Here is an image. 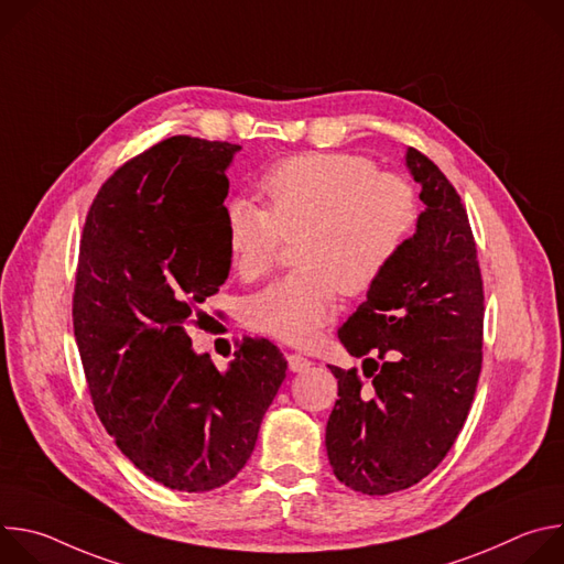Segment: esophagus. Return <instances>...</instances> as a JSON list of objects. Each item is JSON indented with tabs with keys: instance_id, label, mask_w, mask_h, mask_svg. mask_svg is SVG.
I'll list each match as a JSON object with an SVG mask.
<instances>
[{
	"instance_id": "obj_1",
	"label": "esophagus",
	"mask_w": 564,
	"mask_h": 564,
	"mask_svg": "<svg viewBox=\"0 0 564 564\" xmlns=\"http://www.w3.org/2000/svg\"><path fill=\"white\" fill-rule=\"evenodd\" d=\"M288 366H290L292 372H303V370H307L312 366V361L307 357H303V355L292 352V355H288Z\"/></svg>"
}]
</instances>
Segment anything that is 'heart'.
<instances>
[{
    "label": "heart",
    "mask_w": 564,
    "mask_h": 564,
    "mask_svg": "<svg viewBox=\"0 0 564 564\" xmlns=\"http://www.w3.org/2000/svg\"><path fill=\"white\" fill-rule=\"evenodd\" d=\"M268 209L246 196L225 207L231 265L243 281L265 276L281 236L296 243V272L257 292L246 321L292 346L312 344L335 316L341 292H366L404 250L420 218L413 185L364 155L314 151L265 172Z\"/></svg>",
    "instance_id": "b5f03b06"
}]
</instances>
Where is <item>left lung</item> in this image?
Instances as JSON below:
<instances>
[{"label":"left lung","mask_w":564,"mask_h":564,"mask_svg":"<svg viewBox=\"0 0 564 564\" xmlns=\"http://www.w3.org/2000/svg\"><path fill=\"white\" fill-rule=\"evenodd\" d=\"M406 167L426 209L339 330L372 383L364 388L355 368L330 366L339 399L326 426L328 459L339 481L366 496L409 489L446 457L481 370L485 292L466 209L413 147Z\"/></svg>","instance_id":"8db88e82"}]
</instances>
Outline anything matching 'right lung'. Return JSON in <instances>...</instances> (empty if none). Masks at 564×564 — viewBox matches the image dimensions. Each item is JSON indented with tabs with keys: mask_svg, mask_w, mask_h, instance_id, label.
<instances>
[{
	"mask_svg": "<svg viewBox=\"0 0 564 564\" xmlns=\"http://www.w3.org/2000/svg\"><path fill=\"white\" fill-rule=\"evenodd\" d=\"M238 151L158 142L100 187L79 240L73 330L96 413L135 468L185 494L246 466L288 370L272 341L250 337L218 370L187 335L231 268L223 203Z\"/></svg>",
	"mask_w": 564,
	"mask_h": 564,
	"instance_id": "obj_1",
	"label": "right lung"
}]
</instances>
